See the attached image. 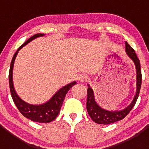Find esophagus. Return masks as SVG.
Here are the masks:
<instances>
[{
  "label": "esophagus",
  "mask_w": 149,
  "mask_h": 149,
  "mask_svg": "<svg viewBox=\"0 0 149 149\" xmlns=\"http://www.w3.org/2000/svg\"><path fill=\"white\" fill-rule=\"evenodd\" d=\"M88 76H86V75L82 74V75H81L80 76H79V81L81 82V83H83V82L86 81L88 80Z\"/></svg>",
  "instance_id": "esophagus-1"
}]
</instances>
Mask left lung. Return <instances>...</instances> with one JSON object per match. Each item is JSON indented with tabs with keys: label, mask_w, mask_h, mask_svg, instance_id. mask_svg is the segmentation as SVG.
Returning a JSON list of instances; mask_svg holds the SVG:
<instances>
[{
	"label": "left lung",
	"mask_w": 149,
	"mask_h": 149,
	"mask_svg": "<svg viewBox=\"0 0 149 149\" xmlns=\"http://www.w3.org/2000/svg\"><path fill=\"white\" fill-rule=\"evenodd\" d=\"M125 52L127 55L130 57V59L134 63L136 70V92L131 103L121 110H107L104 109L98 104L95 100L94 91L91 88L89 84H87V101L86 109L88 115L91 117L92 120L97 124L109 125L123 120L129 112H130L139 97L140 89L142 81V76H141V64L140 61L136 55L135 50L130 46V45L125 42Z\"/></svg>",
	"instance_id": "1"
}]
</instances>
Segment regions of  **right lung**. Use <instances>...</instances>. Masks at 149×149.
Listing matches in <instances>:
<instances>
[{
  "instance_id": "1",
  "label": "right lung",
  "mask_w": 149,
  "mask_h": 149,
  "mask_svg": "<svg viewBox=\"0 0 149 149\" xmlns=\"http://www.w3.org/2000/svg\"><path fill=\"white\" fill-rule=\"evenodd\" d=\"M43 36H45V34H34L17 49V51L12 58L11 63H10L9 70V86L12 99H13L16 107L25 118L31 120V121L37 122V123H47L54 120L57 118L58 115L59 114L60 110H61V108L62 107L66 94L73 85L76 84V81L70 82V84H68L65 86L60 88L49 99V100H48L45 103L42 104H29L22 100L18 96L17 93L15 91L13 82V65H14L15 59L17 56L19 51L23 47L26 45L28 43L34 40V39L38 38L40 37H43Z\"/></svg>"
}]
</instances>
